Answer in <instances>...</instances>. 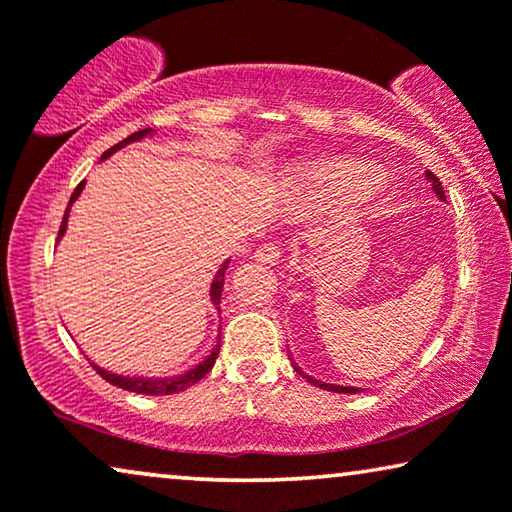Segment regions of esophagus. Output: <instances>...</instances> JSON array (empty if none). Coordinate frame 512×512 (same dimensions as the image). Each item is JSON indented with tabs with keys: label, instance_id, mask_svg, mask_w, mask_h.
I'll use <instances>...</instances> for the list:
<instances>
[{
	"label": "esophagus",
	"instance_id": "34e87169",
	"mask_svg": "<svg viewBox=\"0 0 512 512\" xmlns=\"http://www.w3.org/2000/svg\"><path fill=\"white\" fill-rule=\"evenodd\" d=\"M254 258H256L258 263H263V265H277L279 258H282V249H279L277 244H272V242L261 244V247L256 249Z\"/></svg>",
	"mask_w": 512,
	"mask_h": 512
}]
</instances>
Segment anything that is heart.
I'll return each mask as SVG.
<instances>
[{
  "mask_svg": "<svg viewBox=\"0 0 512 512\" xmlns=\"http://www.w3.org/2000/svg\"><path fill=\"white\" fill-rule=\"evenodd\" d=\"M296 181L305 188L312 198L340 202L359 193L366 181V167L354 163V160H333V163H317L312 167H303ZM380 181H370L363 193H373Z\"/></svg>",
  "mask_w": 512,
  "mask_h": 512,
  "instance_id": "1",
  "label": "heart"
}]
</instances>
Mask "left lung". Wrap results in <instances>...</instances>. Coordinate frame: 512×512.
Listing matches in <instances>:
<instances>
[{"label":"left lung","mask_w":512,"mask_h":512,"mask_svg":"<svg viewBox=\"0 0 512 512\" xmlns=\"http://www.w3.org/2000/svg\"><path fill=\"white\" fill-rule=\"evenodd\" d=\"M426 179H429V181H431L433 191H436V195H438V198H440V200H445V191H443V184H440V179L436 177V174H433V172H426ZM293 370H296V373H298V375H303V377H305V380H310V382L314 384V387H319V389H328V391H338V394H356V391H359V389H356V387H340V384H326V382L312 380V377H310V375H305V373H303V370H300L298 366H293Z\"/></svg>","instance_id":"1"}]
</instances>
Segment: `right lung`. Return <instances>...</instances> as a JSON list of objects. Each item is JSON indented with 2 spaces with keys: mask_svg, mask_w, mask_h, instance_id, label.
I'll return each mask as SVG.
<instances>
[{
  "mask_svg": "<svg viewBox=\"0 0 512 512\" xmlns=\"http://www.w3.org/2000/svg\"><path fill=\"white\" fill-rule=\"evenodd\" d=\"M149 132H151V128L139 130V132H132L130 137H125V139H123V142H118L116 146H111L109 151H104V153H102V158H109L111 153L118 151V149H121V146H125V144L137 142V139H144L146 135H149ZM81 188H83V181H81L79 186L74 188L72 198H69L67 212H65V216H62V223H60L58 240L62 237V233H65L69 207H72V202L81 195ZM226 270H228V261L223 263L221 268H219V272H216V275H214L212 293H209V296H212V303L216 305V310H219V303H221V291H223V282H226ZM219 340H221V335H219ZM219 347H221V342H216V347L212 349V354H209L205 361L198 363V366L188 370V373H184V375H177V377H158V380H153V377H128V375H116V373H109V370H102L100 366H95V363H93V368L97 370V373H100L102 380H107L109 384H114V387H121V389H125V391H135V394H146V396H167V394H179V391H184V389H188V387H193L195 382H200L202 377H205V375L209 373V370L214 368L216 356H219Z\"/></svg>",
  "mask_w": 512,
  "mask_h": 512,
  "instance_id": "add662e5",
  "label": "right lung"
}]
</instances>
